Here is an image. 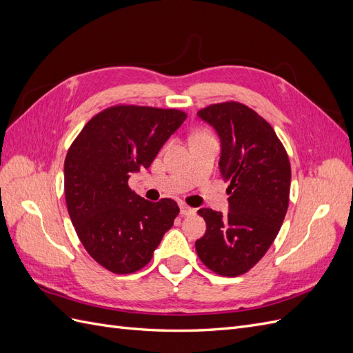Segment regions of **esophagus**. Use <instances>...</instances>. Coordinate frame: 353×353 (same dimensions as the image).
I'll return each instance as SVG.
<instances>
[{"label": "esophagus", "instance_id": "esophagus-1", "mask_svg": "<svg viewBox=\"0 0 353 353\" xmlns=\"http://www.w3.org/2000/svg\"><path fill=\"white\" fill-rule=\"evenodd\" d=\"M179 209H181V215H183V216H191V215H194V213H196V209L190 208L187 205H181Z\"/></svg>", "mask_w": 353, "mask_h": 353}]
</instances>
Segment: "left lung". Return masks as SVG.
Listing matches in <instances>:
<instances>
[{"instance_id":"1","label":"left lung","mask_w":353,"mask_h":353,"mask_svg":"<svg viewBox=\"0 0 353 353\" xmlns=\"http://www.w3.org/2000/svg\"><path fill=\"white\" fill-rule=\"evenodd\" d=\"M197 114L221 138L219 172L230 184V212H197L206 222V234L196 241V252L215 274L243 275L263 258L283 225L290 160L274 128L243 103L210 104Z\"/></svg>"}]
</instances>
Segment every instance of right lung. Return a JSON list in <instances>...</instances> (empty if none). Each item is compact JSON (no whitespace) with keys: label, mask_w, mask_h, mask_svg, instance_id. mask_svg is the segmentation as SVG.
Wrapping results in <instances>:
<instances>
[{"label":"right lung","mask_w":353,"mask_h":353,"mask_svg":"<svg viewBox=\"0 0 353 353\" xmlns=\"http://www.w3.org/2000/svg\"><path fill=\"white\" fill-rule=\"evenodd\" d=\"M187 113L116 104L92 116L65 159L69 216L91 258L113 274H132L152 261L179 208L156 203L128 185L132 172L152 165Z\"/></svg>","instance_id":"1"}]
</instances>
